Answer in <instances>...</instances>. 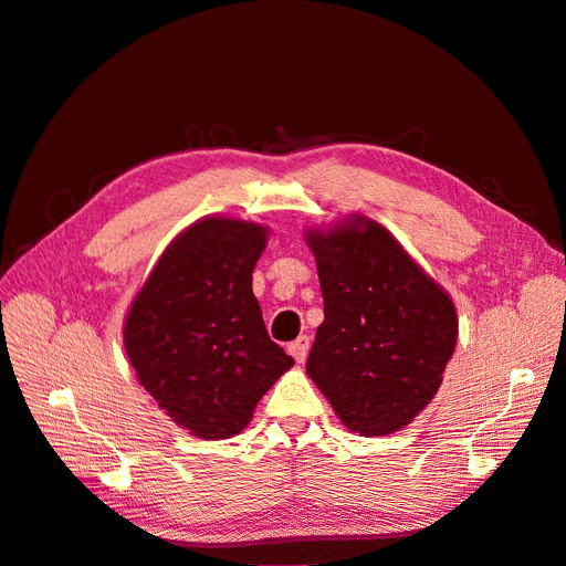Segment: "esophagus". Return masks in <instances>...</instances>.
Masks as SVG:
<instances>
[{
	"label": "esophagus",
	"instance_id": "34e87169",
	"mask_svg": "<svg viewBox=\"0 0 566 566\" xmlns=\"http://www.w3.org/2000/svg\"><path fill=\"white\" fill-rule=\"evenodd\" d=\"M310 347H312V339L306 335H300L295 342H290V345H287V354L293 356L297 364H304L306 354H310Z\"/></svg>",
	"mask_w": 566,
	"mask_h": 566
}]
</instances>
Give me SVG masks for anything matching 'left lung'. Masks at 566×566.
Wrapping results in <instances>:
<instances>
[{
  "instance_id": "left-lung-1",
  "label": "left lung",
  "mask_w": 566,
  "mask_h": 566,
  "mask_svg": "<svg viewBox=\"0 0 566 566\" xmlns=\"http://www.w3.org/2000/svg\"><path fill=\"white\" fill-rule=\"evenodd\" d=\"M323 323L306 375L339 422L361 437L403 430L434 399L458 342V314L432 276L382 224L349 214L306 229Z\"/></svg>"
}]
</instances>
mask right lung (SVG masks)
Instances as JSON below:
<instances>
[{
  "mask_svg": "<svg viewBox=\"0 0 566 566\" xmlns=\"http://www.w3.org/2000/svg\"><path fill=\"white\" fill-rule=\"evenodd\" d=\"M266 241L256 221H193L165 248L127 312L123 339L139 385L198 439L241 434L295 364L271 342L252 293Z\"/></svg>",
  "mask_w": 566,
  "mask_h": 566,
  "instance_id": "right-lung-1",
  "label": "right lung"
}]
</instances>
